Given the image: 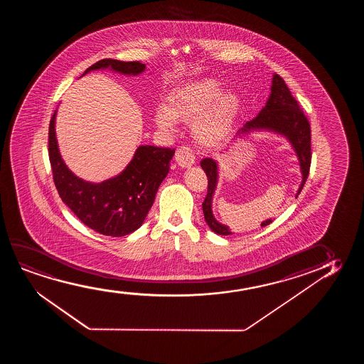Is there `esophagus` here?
Instances as JSON below:
<instances>
[{
    "label": "esophagus",
    "instance_id": "obj_1",
    "mask_svg": "<svg viewBox=\"0 0 364 364\" xmlns=\"http://www.w3.org/2000/svg\"><path fill=\"white\" fill-rule=\"evenodd\" d=\"M175 160H176V163H178L180 168L186 169V168H190V166L194 165V153H193V150L188 148V146H181V148L176 150V153H175Z\"/></svg>",
    "mask_w": 364,
    "mask_h": 364
}]
</instances>
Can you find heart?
Returning <instances> with one entry per match:
<instances>
[{"instance_id": "obj_1", "label": "heart", "mask_w": 364, "mask_h": 364, "mask_svg": "<svg viewBox=\"0 0 364 364\" xmlns=\"http://www.w3.org/2000/svg\"><path fill=\"white\" fill-rule=\"evenodd\" d=\"M242 113V102L234 92H224L219 80L200 78L176 85L168 95V105H158L153 113L156 127L174 132L178 120L193 123V135L204 148L228 141Z\"/></svg>"}]
</instances>
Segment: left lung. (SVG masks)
<instances>
[{
  "label": "left lung",
  "mask_w": 364,
  "mask_h": 364,
  "mask_svg": "<svg viewBox=\"0 0 364 364\" xmlns=\"http://www.w3.org/2000/svg\"><path fill=\"white\" fill-rule=\"evenodd\" d=\"M252 132H269L274 134L282 135L289 140V144L296 153L299 159V170L302 174V180L296 198L304 189V183L309 178V166H311V128L304 112L299 108L297 100H294L289 87L279 75H272L271 93L266 105L261 109L256 118L247 122L246 124L236 133L232 141L245 139ZM228 151V149L225 150ZM224 154V151H221ZM201 168L208 176V195L203 203V211L206 224L209 225L211 231L218 235H231L228 225L221 224L215 219L213 214V198L219 180V163L211 158L201 160ZM272 220H264L261 226H267Z\"/></svg>",
  "instance_id": "left-lung-1"
}]
</instances>
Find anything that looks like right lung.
I'll return each instance as SVG.
<instances>
[{
    "label": "right lung",
    "instance_id": "obj_1",
    "mask_svg": "<svg viewBox=\"0 0 364 364\" xmlns=\"http://www.w3.org/2000/svg\"><path fill=\"white\" fill-rule=\"evenodd\" d=\"M100 70L130 77L141 75L145 65L105 58L90 65L82 77ZM55 117L57 109L50 123L48 155L60 199L83 224L100 234L119 237L139 229L169 173L175 149L139 145L122 173L102 183H90L75 175L62 159L55 136Z\"/></svg>",
    "mask_w": 364,
    "mask_h": 364
}]
</instances>
